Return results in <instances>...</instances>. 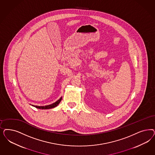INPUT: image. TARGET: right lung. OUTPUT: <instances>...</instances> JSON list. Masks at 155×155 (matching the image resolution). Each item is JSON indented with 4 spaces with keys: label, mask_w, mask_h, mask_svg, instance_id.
I'll use <instances>...</instances> for the list:
<instances>
[{
    "label": "right lung",
    "mask_w": 155,
    "mask_h": 155,
    "mask_svg": "<svg viewBox=\"0 0 155 155\" xmlns=\"http://www.w3.org/2000/svg\"><path fill=\"white\" fill-rule=\"evenodd\" d=\"M62 99V97H61L60 99L58 101H56L55 103L50 104V105H45V106H37V105H32V106L33 107H35L37 108H39V109H41V110H46V109H51V108H55L56 106H58V105L60 103L61 100Z\"/></svg>",
    "instance_id": "obj_1"
}]
</instances>
